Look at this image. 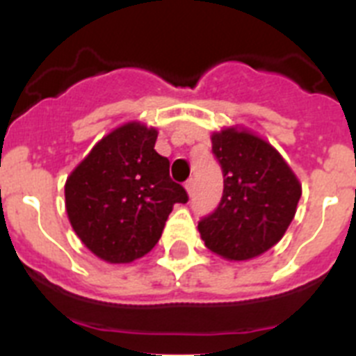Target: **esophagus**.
I'll return each mask as SVG.
<instances>
[{
    "label": "esophagus",
    "mask_w": 356,
    "mask_h": 356,
    "mask_svg": "<svg viewBox=\"0 0 356 356\" xmlns=\"http://www.w3.org/2000/svg\"><path fill=\"white\" fill-rule=\"evenodd\" d=\"M194 187H196V184H194L193 178H191V180H187V184H185V191H187L188 196H193L194 194Z\"/></svg>",
    "instance_id": "obj_1"
}]
</instances>
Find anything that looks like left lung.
<instances>
[{
  "label": "left lung",
  "mask_w": 356,
  "mask_h": 356,
  "mask_svg": "<svg viewBox=\"0 0 356 356\" xmlns=\"http://www.w3.org/2000/svg\"><path fill=\"white\" fill-rule=\"evenodd\" d=\"M225 176L221 203L197 222L201 238L226 260H251L284 237L301 197V184L275 146L241 127L212 134Z\"/></svg>",
  "instance_id": "left-lung-1"
}]
</instances>
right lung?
<instances>
[{"mask_svg":"<svg viewBox=\"0 0 356 356\" xmlns=\"http://www.w3.org/2000/svg\"><path fill=\"white\" fill-rule=\"evenodd\" d=\"M156 137V128L124 122L97 140L65 180V212L74 234L108 264L149 253L175 203L188 200L169 176V160L155 151Z\"/></svg>","mask_w":356,"mask_h":356,"instance_id":"1","label":"right lung"}]
</instances>
